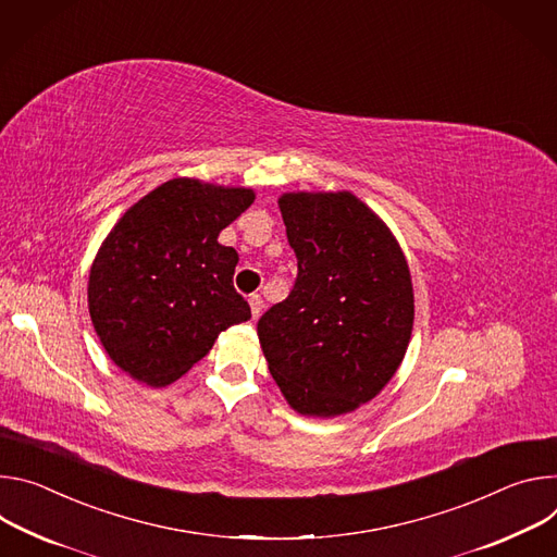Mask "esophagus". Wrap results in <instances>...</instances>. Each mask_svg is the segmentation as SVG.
<instances>
[{
    "label": "esophagus",
    "mask_w": 557,
    "mask_h": 557,
    "mask_svg": "<svg viewBox=\"0 0 557 557\" xmlns=\"http://www.w3.org/2000/svg\"><path fill=\"white\" fill-rule=\"evenodd\" d=\"M263 307H265V305H263V298H261L259 294H252V296H250V310H252V317H255V319H259V317L263 314Z\"/></svg>",
    "instance_id": "34e87169"
}]
</instances>
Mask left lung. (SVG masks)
Masks as SVG:
<instances>
[{"instance_id": "left-lung-1", "label": "left lung", "mask_w": 557, "mask_h": 557, "mask_svg": "<svg viewBox=\"0 0 557 557\" xmlns=\"http://www.w3.org/2000/svg\"><path fill=\"white\" fill-rule=\"evenodd\" d=\"M278 208L298 276L261 317V349L294 411L343 416L376 398L405 358L409 265L387 223L349 190L285 193Z\"/></svg>"}]
</instances>
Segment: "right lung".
Listing matches in <instances>:
<instances>
[{
  "instance_id": "right-lung-1",
  "label": "right lung",
  "mask_w": 557,
  "mask_h": 557,
  "mask_svg": "<svg viewBox=\"0 0 557 557\" xmlns=\"http://www.w3.org/2000/svg\"><path fill=\"white\" fill-rule=\"evenodd\" d=\"M255 199L252 188L176 176L114 223L90 265L88 312L121 372L165 387L252 319L232 285L238 255L219 234Z\"/></svg>"
}]
</instances>
